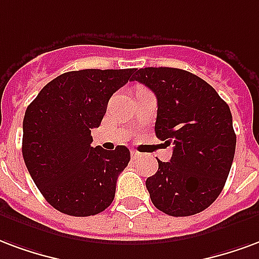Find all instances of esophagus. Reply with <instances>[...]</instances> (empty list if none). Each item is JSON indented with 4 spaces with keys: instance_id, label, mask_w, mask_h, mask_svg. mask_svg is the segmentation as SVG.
<instances>
[{
    "instance_id": "1",
    "label": "esophagus",
    "mask_w": 259,
    "mask_h": 259,
    "mask_svg": "<svg viewBox=\"0 0 259 259\" xmlns=\"http://www.w3.org/2000/svg\"><path fill=\"white\" fill-rule=\"evenodd\" d=\"M131 156L134 158H139V157H142V154H141V153L139 152H137V150H134V149H132L131 150Z\"/></svg>"
}]
</instances>
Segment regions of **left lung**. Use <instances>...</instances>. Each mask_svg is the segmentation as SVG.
<instances>
[{"instance_id":"obj_1","label":"left lung","mask_w":259,"mask_h":259,"mask_svg":"<svg viewBox=\"0 0 259 259\" xmlns=\"http://www.w3.org/2000/svg\"><path fill=\"white\" fill-rule=\"evenodd\" d=\"M132 81L154 92L156 137L174 145L171 160H158L157 172L146 179L152 203L171 217L199 214L220 196L235 157L229 106L208 82L186 70L137 69Z\"/></svg>"}]
</instances>
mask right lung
Masks as SVG:
<instances>
[{
    "label": "right lung",
    "mask_w": 259,
    "mask_h": 259,
    "mask_svg": "<svg viewBox=\"0 0 259 259\" xmlns=\"http://www.w3.org/2000/svg\"><path fill=\"white\" fill-rule=\"evenodd\" d=\"M135 69H85L58 75L39 91L23 118L24 163L45 200L60 212L90 217L111 204L118 175L131 154L125 146L94 148L111 95Z\"/></svg>",
    "instance_id": "right-lung-1"
}]
</instances>
